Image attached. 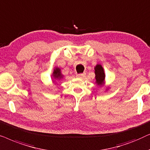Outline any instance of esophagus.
I'll use <instances>...</instances> for the list:
<instances>
[{"instance_id":"1","label":"esophagus","mask_w":150,"mask_h":150,"mask_svg":"<svg viewBox=\"0 0 150 150\" xmlns=\"http://www.w3.org/2000/svg\"><path fill=\"white\" fill-rule=\"evenodd\" d=\"M86 74L85 73H82V74H77L76 77L79 78V79H83L84 77H85Z\"/></svg>"}]
</instances>
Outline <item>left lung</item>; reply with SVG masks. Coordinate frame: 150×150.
<instances>
[{"mask_svg":"<svg viewBox=\"0 0 150 150\" xmlns=\"http://www.w3.org/2000/svg\"><path fill=\"white\" fill-rule=\"evenodd\" d=\"M95 74L96 83L98 85H102L103 83L104 79H105V74H104V69L100 65H97L95 67Z\"/></svg>","mask_w":150,"mask_h":150,"instance_id":"left-lung-1","label":"left lung"}]
</instances>
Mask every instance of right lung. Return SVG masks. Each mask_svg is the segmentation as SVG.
Listing matches in <instances>:
<instances>
[{
  "instance_id": "add662e5",
  "label": "right lung",
  "mask_w": 150,
  "mask_h": 150,
  "mask_svg": "<svg viewBox=\"0 0 150 150\" xmlns=\"http://www.w3.org/2000/svg\"><path fill=\"white\" fill-rule=\"evenodd\" d=\"M53 76L55 79H59L62 77V76L61 74V69L59 68H55L54 70V72H53Z\"/></svg>"
}]
</instances>
